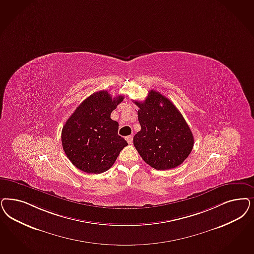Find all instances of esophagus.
<instances>
[{
    "label": "esophagus",
    "mask_w": 254,
    "mask_h": 254,
    "mask_svg": "<svg viewBox=\"0 0 254 254\" xmlns=\"http://www.w3.org/2000/svg\"><path fill=\"white\" fill-rule=\"evenodd\" d=\"M126 140H127V141L129 143V144H131L132 141H133V136H127V137H126Z\"/></svg>",
    "instance_id": "1"
}]
</instances>
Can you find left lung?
<instances>
[{
	"mask_svg": "<svg viewBox=\"0 0 254 254\" xmlns=\"http://www.w3.org/2000/svg\"><path fill=\"white\" fill-rule=\"evenodd\" d=\"M139 107L140 130L133 143L141 158L156 170L179 166L193 148L192 132L183 115L173 102L160 93L151 90Z\"/></svg>",
	"mask_w": 254,
	"mask_h": 254,
	"instance_id": "8db88e82",
	"label": "left lung"
}]
</instances>
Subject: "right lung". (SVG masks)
I'll use <instances>...</instances> for the list:
<instances>
[{"instance_id":"add662e5","label":"right lung","mask_w":254,"mask_h":254,"mask_svg":"<svg viewBox=\"0 0 254 254\" xmlns=\"http://www.w3.org/2000/svg\"><path fill=\"white\" fill-rule=\"evenodd\" d=\"M123 99V96L112 98L104 90L96 92L79 104L63 127V149L80 171L104 173L127 145L118 135V123L111 119L112 112Z\"/></svg>"}]
</instances>
